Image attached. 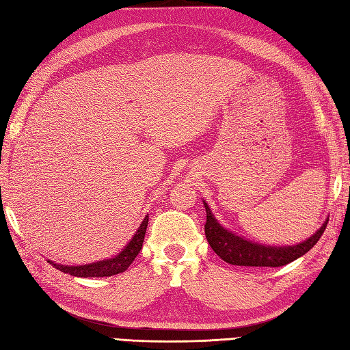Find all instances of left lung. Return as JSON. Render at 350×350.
Returning a JSON list of instances; mask_svg holds the SVG:
<instances>
[{
	"label": "left lung",
	"instance_id": "left-lung-1",
	"mask_svg": "<svg viewBox=\"0 0 350 350\" xmlns=\"http://www.w3.org/2000/svg\"><path fill=\"white\" fill-rule=\"evenodd\" d=\"M202 202L207 213V221L206 226H204V230H206V237L210 247H212L213 252L219 256L222 260L239 267H283L289 262L299 259L300 256L306 254L309 250L319 242L321 234L325 233V228L329 221L326 219L325 224H323L309 239L297 243V245L268 247L247 241L241 236L228 232V230L224 228L221 224L215 219L212 210L207 206V202Z\"/></svg>",
	"mask_w": 350,
	"mask_h": 350
}]
</instances>
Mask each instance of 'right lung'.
<instances>
[{
  "mask_svg": "<svg viewBox=\"0 0 350 350\" xmlns=\"http://www.w3.org/2000/svg\"><path fill=\"white\" fill-rule=\"evenodd\" d=\"M149 216H146L140 224V227L133 236V239L124 247L120 253H118L113 259H105L98 260L94 263H88V265H77V267H70V265H61V263H55L49 260L53 267L59 271L65 274L76 275V278H109V275H114L118 273L126 271L131 263L134 262L137 254L140 253L143 247L144 234H146Z\"/></svg>",
  "mask_w": 350,
  "mask_h": 350,
  "instance_id": "right-lung-1",
  "label": "right lung"
}]
</instances>
